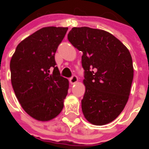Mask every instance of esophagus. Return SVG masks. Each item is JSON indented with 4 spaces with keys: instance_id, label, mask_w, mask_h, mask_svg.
Listing matches in <instances>:
<instances>
[{
    "instance_id": "1",
    "label": "esophagus",
    "mask_w": 149,
    "mask_h": 149,
    "mask_svg": "<svg viewBox=\"0 0 149 149\" xmlns=\"http://www.w3.org/2000/svg\"><path fill=\"white\" fill-rule=\"evenodd\" d=\"M77 82H78V77H77V76H72V77L70 79V83L72 84V85L77 84Z\"/></svg>"
}]
</instances>
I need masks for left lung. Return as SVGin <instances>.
<instances>
[{"label": "left lung", "mask_w": 149, "mask_h": 149, "mask_svg": "<svg viewBox=\"0 0 149 149\" xmlns=\"http://www.w3.org/2000/svg\"><path fill=\"white\" fill-rule=\"evenodd\" d=\"M68 40L84 53V117L94 125L112 122L124 110L131 92L134 68L129 50L112 34L89 27L72 28Z\"/></svg>", "instance_id": "1"}]
</instances>
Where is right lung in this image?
Masks as SVG:
<instances>
[{"instance_id":"right-lung-1","label":"right lung","mask_w":149,"mask_h":149,"mask_svg":"<svg viewBox=\"0 0 149 149\" xmlns=\"http://www.w3.org/2000/svg\"><path fill=\"white\" fill-rule=\"evenodd\" d=\"M68 28L45 27L17 45L10 62V80L24 111L39 121L60 113L69 80L60 76L55 54Z\"/></svg>"}]
</instances>
